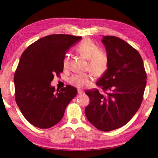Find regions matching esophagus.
I'll list each match as a JSON object with an SVG mask.
<instances>
[{
    "label": "esophagus",
    "instance_id": "1",
    "mask_svg": "<svg viewBox=\"0 0 158 158\" xmlns=\"http://www.w3.org/2000/svg\"><path fill=\"white\" fill-rule=\"evenodd\" d=\"M77 92H78V94H82V93H84V91H82V90H81V89H78V91H77Z\"/></svg>",
    "mask_w": 158,
    "mask_h": 158
}]
</instances>
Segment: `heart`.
<instances>
[{
    "instance_id": "1",
    "label": "heart",
    "mask_w": 158,
    "mask_h": 158,
    "mask_svg": "<svg viewBox=\"0 0 158 158\" xmlns=\"http://www.w3.org/2000/svg\"><path fill=\"white\" fill-rule=\"evenodd\" d=\"M78 53L88 60L87 69L90 71L85 74H75L69 78V83L75 87L82 89L87 87L94 80V76L102 77L109 69V59L106 52L89 39L81 42L76 48ZM71 58L69 54L64 56L62 67L64 70L70 67Z\"/></svg>"
}]
</instances>
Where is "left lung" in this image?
<instances>
[{
  "label": "left lung",
  "instance_id": "1",
  "mask_svg": "<svg viewBox=\"0 0 158 158\" xmlns=\"http://www.w3.org/2000/svg\"><path fill=\"white\" fill-rule=\"evenodd\" d=\"M102 42L109 69L96 83L102 91H86L90 102L85 113L96 128L109 132L127 124L140 107L147 73L141 55L130 44L114 36H104Z\"/></svg>",
  "mask_w": 158,
  "mask_h": 158
}]
</instances>
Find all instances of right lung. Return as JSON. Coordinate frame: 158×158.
<instances>
[{"label": "right lung", "mask_w": 158, "mask_h": 158, "mask_svg": "<svg viewBox=\"0 0 158 158\" xmlns=\"http://www.w3.org/2000/svg\"><path fill=\"white\" fill-rule=\"evenodd\" d=\"M81 39L71 35H48L29 46L20 57L14 75L15 97L24 118L38 128L57 124L77 95L75 87L67 85L55 91L51 82L63 72L65 52Z\"/></svg>", "instance_id": "right-lung-1"}]
</instances>
